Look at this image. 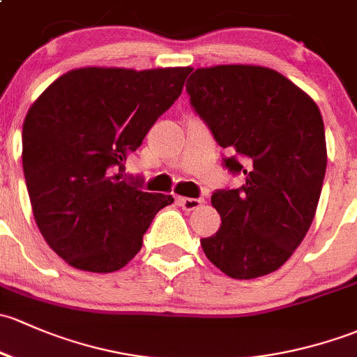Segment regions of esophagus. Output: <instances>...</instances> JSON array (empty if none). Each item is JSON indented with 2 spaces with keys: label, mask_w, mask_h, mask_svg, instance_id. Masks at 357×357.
I'll return each instance as SVG.
<instances>
[{
  "label": "esophagus",
  "mask_w": 357,
  "mask_h": 357,
  "mask_svg": "<svg viewBox=\"0 0 357 357\" xmlns=\"http://www.w3.org/2000/svg\"><path fill=\"white\" fill-rule=\"evenodd\" d=\"M203 197H178V204L182 206V209H185V211H194V209H197L199 206H203Z\"/></svg>",
  "instance_id": "1"
}]
</instances>
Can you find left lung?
Returning <instances> with one entry per match:
<instances>
[{
	"mask_svg": "<svg viewBox=\"0 0 357 357\" xmlns=\"http://www.w3.org/2000/svg\"><path fill=\"white\" fill-rule=\"evenodd\" d=\"M185 89L213 137L234 156L238 189L216 190L218 232L201 238L206 258L229 277L249 280L278 270L314 218L326 170L316 102L287 77L256 65L197 68Z\"/></svg>",
	"mask_w": 357,
	"mask_h": 357,
	"instance_id": "1",
	"label": "left lung"
}]
</instances>
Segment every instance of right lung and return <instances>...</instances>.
I'll use <instances>...</instances> for the list:
<instances>
[{
  "label": "right lung",
  "instance_id": "right-lung-1",
  "mask_svg": "<svg viewBox=\"0 0 357 357\" xmlns=\"http://www.w3.org/2000/svg\"><path fill=\"white\" fill-rule=\"evenodd\" d=\"M190 70H70L29 108L22 165L32 213L70 266L93 273L123 268L141 251L156 213L174 203L125 182L120 168L182 94Z\"/></svg>",
  "mask_w": 357,
  "mask_h": 357
}]
</instances>
